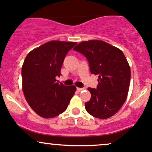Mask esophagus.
I'll list each match as a JSON object with an SVG mask.
<instances>
[{
	"label": "esophagus",
	"mask_w": 152,
	"mask_h": 152,
	"mask_svg": "<svg viewBox=\"0 0 152 152\" xmlns=\"http://www.w3.org/2000/svg\"><path fill=\"white\" fill-rule=\"evenodd\" d=\"M84 89V88H77V90L78 91H83V90Z\"/></svg>",
	"instance_id": "obj_1"
}]
</instances>
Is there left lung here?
Masks as SVG:
<instances>
[{
    "mask_svg": "<svg viewBox=\"0 0 152 152\" xmlns=\"http://www.w3.org/2000/svg\"><path fill=\"white\" fill-rule=\"evenodd\" d=\"M74 49L87 58L91 74L98 75L97 88H88L91 99L85 103L89 115L99 119L115 115L125 103L131 70L122 51L103 40L82 41Z\"/></svg>",
    "mask_w": 152,
    "mask_h": 152,
    "instance_id": "8db88e82",
    "label": "left lung"
}]
</instances>
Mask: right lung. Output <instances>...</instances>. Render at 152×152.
<instances>
[{
  "label": "right lung",
  "mask_w": 152,
  "mask_h": 152,
  "mask_svg": "<svg viewBox=\"0 0 152 152\" xmlns=\"http://www.w3.org/2000/svg\"><path fill=\"white\" fill-rule=\"evenodd\" d=\"M76 42L52 40L31 50L22 66V89L35 113L53 118L65 112L76 91L58 83L64 58Z\"/></svg>",
  "instance_id": "1"
}]
</instances>
